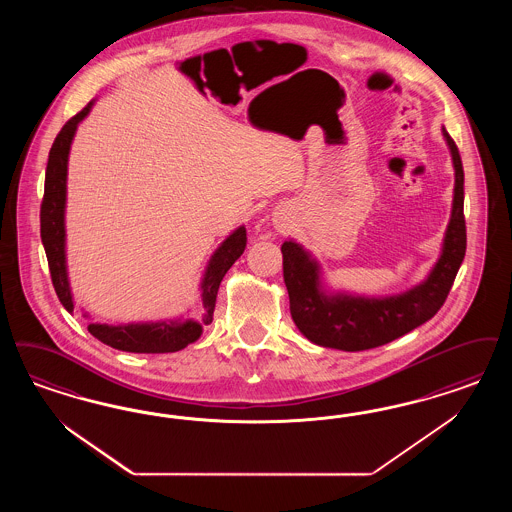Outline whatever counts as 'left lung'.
<instances>
[{
    "label": "left lung",
    "instance_id": "left-lung-1",
    "mask_svg": "<svg viewBox=\"0 0 512 512\" xmlns=\"http://www.w3.org/2000/svg\"><path fill=\"white\" fill-rule=\"evenodd\" d=\"M444 137L455 167L453 209L442 255L423 284L385 299L329 297L320 289L316 261L299 244L284 242L282 257L289 310L295 326L308 341L347 352L381 347L425 324L446 303L457 270L465 259L467 226L463 213L465 173L459 148L446 129Z\"/></svg>",
    "mask_w": 512,
    "mask_h": 512
}]
</instances>
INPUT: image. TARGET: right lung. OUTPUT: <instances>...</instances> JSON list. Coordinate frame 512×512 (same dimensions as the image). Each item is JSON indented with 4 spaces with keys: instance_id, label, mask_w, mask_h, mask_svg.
<instances>
[{
    "instance_id": "add662e5",
    "label": "right lung",
    "mask_w": 512,
    "mask_h": 512,
    "mask_svg": "<svg viewBox=\"0 0 512 512\" xmlns=\"http://www.w3.org/2000/svg\"><path fill=\"white\" fill-rule=\"evenodd\" d=\"M93 103L87 104L76 116L62 125L55 143L49 150V160L45 169V188L40 207L41 242L45 247L51 282L57 291L62 307L74 312V301L66 276V257H64V202H66V165L70 143L76 133L78 123L89 114ZM247 244L246 228L240 226L230 234L219 247L209 266L205 270L202 282V305L198 310V320L188 322H156V324H129V326H106V324H89L87 329L93 337L108 347L139 352V354H160V352H177L194 343L202 329L213 322V310L217 301V291L225 278L228 268L238 261Z\"/></svg>"
}]
</instances>
